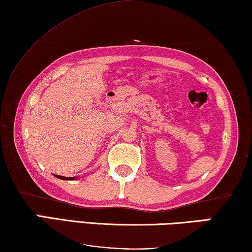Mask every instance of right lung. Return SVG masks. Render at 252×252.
Returning a JSON list of instances; mask_svg holds the SVG:
<instances>
[{"label":"right lung","instance_id":"right-lung-1","mask_svg":"<svg viewBox=\"0 0 252 252\" xmlns=\"http://www.w3.org/2000/svg\"><path fill=\"white\" fill-rule=\"evenodd\" d=\"M56 177L59 179H63V181H69V179H75L76 177H63V176H59V175H55Z\"/></svg>","mask_w":252,"mask_h":252}]
</instances>
